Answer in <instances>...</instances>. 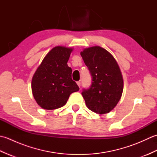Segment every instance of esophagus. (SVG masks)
Listing matches in <instances>:
<instances>
[{
    "label": "esophagus",
    "mask_w": 157,
    "mask_h": 157,
    "mask_svg": "<svg viewBox=\"0 0 157 157\" xmlns=\"http://www.w3.org/2000/svg\"><path fill=\"white\" fill-rule=\"evenodd\" d=\"M76 83H77V84H78V86H79V87H80V86H81V82H80V81H78V82H77Z\"/></svg>",
    "instance_id": "1"
}]
</instances>
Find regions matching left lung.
<instances>
[{"label":"left lung","instance_id":"8db88e82","mask_svg":"<svg viewBox=\"0 0 157 157\" xmlns=\"http://www.w3.org/2000/svg\"><path fill=\"white\" fill-rule=\"evenodd\" d=\"M80 55L92 77L91 87L82 93L86 105L98 114L108 113L117 105L123 93V79L118 63L99 46L85 48Z\"/></svg>","mask_w":157,"mask_h":157}]
</instances>
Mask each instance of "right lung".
I'll use <instances>...</instances> for the list:
<instances>
[{
    "label": "right lung",
    "instance_id": "obj_1",
    "mask_svg": "<svg viewBox=\"0 0 157 157\" xmlns=\"http://www.w3.org/2000/svg\"><path fill=\"white\" fill-rule=\"evenodd\" d=\"M73 48L57 46L42 60L32 79V91L37 104L46 110L64 106L73 92L79 90L72 80V69L67 61Z\"/></svg>",
    "mask_w": 157,
    "mask_h": 157
}]
</instances>
